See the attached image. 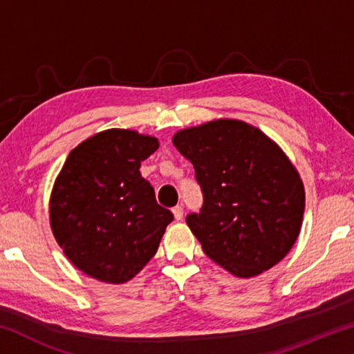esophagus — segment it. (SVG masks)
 Returning <instances> with one entry per match:
<instances>
[{
    "label": "esophagus",
    "instance_id": "esophagus-1",
    "mask_svg": "<svg viewBox=\"0 0 354 354\" xmlns=\"http://www.w3.org/2000/svg\"><path fill=\"white\" fill-rule=\"evenodd\" d=\"M173 211V215H175V220H181L183 215H184V209L183 206H175L171 209Z\"/></svg>",
    "mask_w": 354,
    "mask_h": 354
}]
</instances>
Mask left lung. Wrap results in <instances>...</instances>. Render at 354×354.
<instances>
[{"instance_id": "left-lung-1", "label": "left lung", "mask_w": 354, "mask_h": 354, "mask_svg": "<svg viewBox=\"0 0 354 354\" xmlns=\"http://www.w3.org/2000/svg\"><path fill=\"white\" fill-rule=\"evenodd\" d=\"M195 169L200 214L187 225L201 248L237 278L268 270L301 230L304 187L277 143L241 120L220 118L173 136Z\"/></svg>"}]
</instances>
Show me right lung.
<instances>
[{"label":"right lung","mask_w":354,"mask_h":354,"mask_svg":"<svg viewBox=\"0 0 354 354\" xmlns=\"http://www.w3.org/2000/svg\"><path fill=\"white\" fill-rule=\"evenodd\" d=\"M156 137L107 129L71 149L56 178L50 223L76 268L109 284L134 278L158 251L173 214L140 175Z\"/></svg>","instance_id":"right-lung-1"}]
</instances>
